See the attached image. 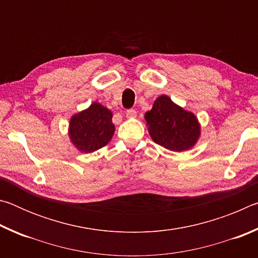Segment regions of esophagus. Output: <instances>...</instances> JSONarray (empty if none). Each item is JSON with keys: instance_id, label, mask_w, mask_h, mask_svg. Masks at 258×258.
Listing matches in <instances>:
<instances>
[{"instance_id": "34e87169", "label": "esophagus", "mask_w": 258, "mask_h": 258, "mask_svg": "<svg viewBox=\"0 0 258 258\" xmlns=\"http://www.w3.org/2000/svg\"><path fill=\"white\" fill-rule=\"evenodd\" d=\"M137 117V111L134 110V109H128V110H126V118L128 119H132Z\"/></svg>"}]
</instances>
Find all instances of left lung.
<instances>
[{
  "label": "left lung",
  "instance_id": "left-lung-1",
  "mask_svg": "<svg viewBox=\"0 0 258 258\" xmlns=\"http://www.w3.org/2000/svg\"><path fill=\"white\" fill-rule=\"evenodd\" d=\"M152 141L166 149L182 152L194 148L202 134L194 112L174 103L167 95H160L151 110L145 115Z\"/></svg>",
  "mask_w": 258,
  "mask_h": 258
}]
</instances>
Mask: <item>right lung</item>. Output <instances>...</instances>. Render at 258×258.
Instances as JSON below:
<instances>
[{
    "label": "right lung",
    "mask_w": 258,
    "mask_h": 258,
    "mask_svg": "<svg viewBox=\"0 0 258 258\" xmlns=\"http://www.w3.org/2000/svg\"><path fill=\"white\" fill-rule=\"evenodd\" d=\"M112 112L101 103L91 106L72 116L68 135L74 147L84 154H91L108 145L115 133Z\"/></svg>",
    "instance_id": "obj_1"
}]
</instances>
